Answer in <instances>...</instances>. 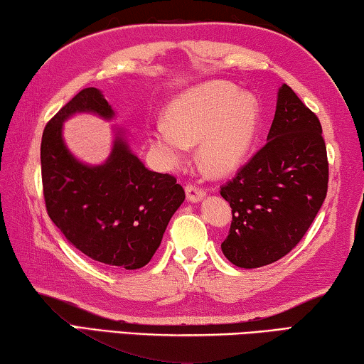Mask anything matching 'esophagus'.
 <instances>
[{
  "mask_svg": "<svg viewBox=\"0 0 364 364\" xmlns=\"http://www.w3.org/2000/svg\"><path fill=\"white\" fill-rule=\"evenodd\" d=\"M186 193H187V200L192 201V203H195V201H200L206 195L205 188L196 186V183H188V186L186 187Z\"/></svg>",
  "mask_w": 364,
  "mask_h": 364,
  "instance_id": "1",
  "label": "esophagus"
}]
</instances>
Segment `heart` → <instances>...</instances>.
Listing matches in <instances>:
<instances>
[{"label":"heart","mask_w":364,"mask_h":364,"mask_svg":"<svg viewBox=\"0 0 364 364\" xmlns=\"http://www.w3.org/2000/svg\"><path fill=\"white\" fill-rule=\"evenodd\" d=\"M259 105L229 82H206L178 95L164 112V124L148 134L161 163H181L187 146L198 143V164L206 174L235 172L252 150L259 129Z\"/></svg>","instance_id":"heart-1"}]
</instances>
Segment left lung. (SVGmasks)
Listing matches in <instances>:
<instances>
[{"label":"left lung","instance_id":"obj_1","mask_svg":"<svg viewBox=\"0 0 364 364\" xmlns=\"http://www.w3.org/2000/svg\"><path fill=\"white\" fill-rule=\"evenodd\" d=\"M327 182L319 119L284 83L267 143L221 186L232 208L229 235L221 243L225 258L253 269L290 253L323 206Z\"/></svg>","mask_w":364,"mask_h":364}]
</instances>
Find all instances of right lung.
Returning a JSON list of instances; mask_svg holds the SVG:
<instances>
[{
	"instance_id": "add662e5",
	"label": "right lung",
	"mask_w": 364,
	"mask_h": 364,
	"mask_svg": "<svg viewBox=\"0 0 364 364\" xmlns=\"http://www.w3.org/2000/svg\"><path fill=\"white\" fill-rule=\"evenodd\" d=\"M82 111L105 119L114 114L98 88L88 87L48 121L40 146L48 216L88 258L139 269L150 263L186 192L174 176L148 171L119 135L105 164L79 163L61 132L65 119Z\"/></svg>"
}]
</instances>
